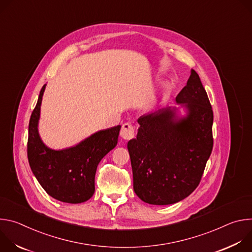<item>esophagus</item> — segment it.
<instances>
[{
	"mask_svg": "<svg viewBox=\"0 0 252 252\" xmlns=\"http://www.w3.org/2000/svg\"><path fill=\"white\" fill-rule=\"evenodd\" d=\"M134 127L132 126V125L126 123L123 125L122 129H121V136L126 139V140H129L131 138L134 137Z\"/></svg>",
	"mask_w": 252,
	"mask_h": 252,
	"instance_id": "esophagus-1",
	"label": "esophagus"
}]
</instances>
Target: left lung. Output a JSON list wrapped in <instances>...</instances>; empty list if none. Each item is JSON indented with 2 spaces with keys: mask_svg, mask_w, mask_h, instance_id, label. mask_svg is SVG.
I'll return each instance as SVG.
<instances>
[{
  "mask_svg": "<svg viewBox=\"0 0 252 252\" xmlns=\"http://www.w3.org/2000/svg\"><path fill=\"white\" fill-rule=\"evenodd\" d=\"M175 101L188 110L187 117L178 119L170 106L141 116L136 138L127 142L133 190L150 204L188 197L198 187L213 147V112L194 69Z\"/></svg>",
  "mask_w": 252,
  "mask_h": 252,
  "instance_id": "left-lung-1",
  "label": "left lung"
}]
</instances>
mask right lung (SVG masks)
I'll use <instances>...</instances> for the list:
<instances>
[{
    "mask_svg": "<svg viewBox=\"0 0 252 252\" xmlns=\"http://www.w3.org/2000/svg\"><path fill=\"white\" fill-rule=\"evenodd\" d=\"M43 86L29 123L28 159L31 169L46 192L63 202L81 203L94 192V175L101 158L116 148L121 126L99 130L79 145L55 151L42 141L40 120Z\"/></svg>",
    "mask_w": 252,
    "mask_h": 252,
    "instance_id": "obj_1",
    "label": "right lung"
}]
</instances>
